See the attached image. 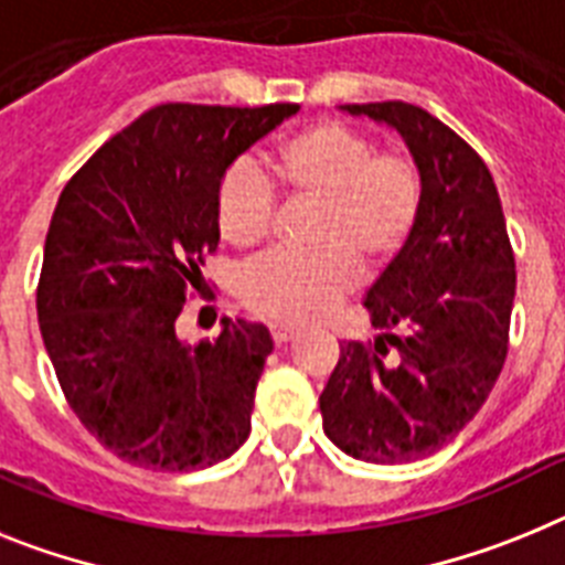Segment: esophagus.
Returning <instances> with one entry per match:
<instances>
[{"instance_id":"esophagus-1","label":"esophagus","mask_w":565,"mask_h":565,"mask_svg":"<svg viewBox=\"0 0 565 565\" xmlns=\"http://www.w3.org/2000/svg\"><path fill=\"white\" fill-rule=\"evenodd\" d=\"M296 335H298V332H296V330H289V327H273V341H276L278 347H284V343H289Z\"/></svg>"}]
</instances>
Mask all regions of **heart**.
Returning a JSON list of instances; mask_svg holds the SVG:
<instances>
[{"mask_svg":"<svg viewBox=\"0 0 565 565\" xmlns=\"http://www.w3.org/2000/svg\"><path fill=\"white\" fill-rule=\"evenodd\" d=\"M284 195L312 204L307 255H273L242 276L238 296L253 316L301 327L358 287L361 267L377 273L406 249L424 207V181L404 153H375L372 141L338 121L296 130L267 156ZM215 227L233 249H255L273 227V193L253 170L233 167L215 190Z\"/></svg>","mask_w":565,"mask_h":565,"instance_id":"obj_1","label":"heart"}]
</instances>
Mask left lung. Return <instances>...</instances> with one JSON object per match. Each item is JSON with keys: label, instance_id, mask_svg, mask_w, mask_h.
<instances>
[{"label": "left lung", "instance_id": "obj_1", "mask_svg": "<svg viewBox=\"0 0 565 565\" xmlns=\"http://www.w3.org/2000/svg\"><path fill=\"white\" fill-rule=\"evenodd\" d=\"M341 113L404 139L424 207L404 253L366 289L375 350L343 341L318 404L341 452L409 463L444 449L489 398L507 361L514 255L489 167L444 121L406 102Z\"/></svg>", "mask_w": 565, "mask_h": 565}]
</instances>
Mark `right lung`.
<instances>
[{"mask_svg": "<svg viewBox=\"0 0 565 565\" xmlns=\"http://www.w3.org/2000/svg\"><path fill=\"white\" fill-rule=\"evenodd\" d=\"M298 105H159L96 150L53 210L36 312L78 420L113 455L190 472L230 458L273 335L224 318L215 341L175 330L222 242L215 190Z\"/></svg>", "mask_w": 565, "mask_h": 565, "instance_id": "add662e5", "label": "right lung"}]
</instances>
